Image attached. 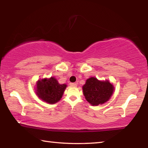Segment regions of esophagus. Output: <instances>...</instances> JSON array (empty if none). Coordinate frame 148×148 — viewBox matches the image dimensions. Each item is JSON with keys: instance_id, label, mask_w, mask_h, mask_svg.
<instances>
[{"instance_id": "1", "label": "esophagus", "mask_w": 148, "mask_h": 148, "mask_svg": "<svg viewBox=\"0 0 148 148\" xmlns=\"http://www.w3.org/2000/svg\"><path fill=\"white\" fill-rule=\"evenodd\" d=\"M70 86H71V87H76L77 84L76 83H71L70 84Z\"/></svg>"}]
</instances>
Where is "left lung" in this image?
<instances>
[{
    "label": "left lung",
    "instance_id": "obj_1",
    "mask_svg": "<svg viewBox=\"0 0 148 148\" xmlns=\"http://www.w3.org/2000/svg\"><path fill=\"white\" fill-rule=\"evenodd\" d=\"M113 91V85L108 80L99 81L94 77L87 79L83 86L85 98L92 106H97L107 102Z\"/></svg>",
    "mask_w": 148,
    "mask_h": 148
}]
</instances>
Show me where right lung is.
<instances>
[{"label": "right lung", "mask_w": 148, "mask_h": 148, "mask_svg": "<svg viewBox=\"0 0 148 148\" xmlns=\"http://www.w3.org/2000/svg\"><path fill=\"white\" fill-rule=\"evenodd\" d=\"M66 84H59L54 77L38 80L36 84V94L40 99L49 104L60 101L63 95Z\"/></svg>", "instance_id": "obj_1"}]
</instances>
